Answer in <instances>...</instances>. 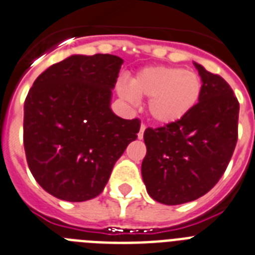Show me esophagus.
Wrapping results in <instances>:
<instances>
[{
	"label": "esophagus",
	"mask_w": 255,
	"mask_h": 255,
	"mask_svg": "<svg viewBox=\"0 0 255 255\" xmlns=\"http://www.w3.org/2000/svg\"><path fill=\"white\" fill-rule=\"evenodd\" d=\"M144 130H146V126L140 125L139 132H138V138H139V139H142V138H143V132H144Z\"/></svg>",
	"instance_id": "34e87169"
}]
</instances>
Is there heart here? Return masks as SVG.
<instances>
[{
    "label": "heart",
    "mask_w": 255,
    "mask_h": 255,
    "mask_svg": "<svg viewBox=\"0 0 255 255\" xmlns=\"http://www.w3.org/2000/svg\"><path fill=\"white\" fill-rule=\"evenodd\" d=\"M120 86L121 98L128 102L148 100V113L155 123L173 125L188 117L202 95V79L197 73L176 66H147Z\"/></svg>",
    "instance_id": "obj_1"
}]
</instances>
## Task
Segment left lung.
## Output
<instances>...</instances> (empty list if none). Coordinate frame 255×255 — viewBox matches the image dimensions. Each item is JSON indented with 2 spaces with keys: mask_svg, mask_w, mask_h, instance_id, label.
<instances>
[{
  "mask_svg": "<svg viewBox=\"0 0 255 255\" xmlns=\"http://www.w3.org/2000/svg\"><path fill=\"white\" fill-rule=\"evenodd\" d=\"M202 79L198 104L173 125L146 129L147 153L142 177L151 198L163 205H182L211 190L237 143L240 104L220 75L194 62Z\"/></svg>",
  "mask_w": 255,
  "mask_h": 255,
  "instance_id": "1",
  "label": "left lung"
}]
</instances>
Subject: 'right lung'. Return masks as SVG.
Returning a JSON list of instances; mask_svg holds the SVG:
<instances>
[{
    "label": "right lung",
    "mask_w": 255,
    "mask_h": 255,
    "mask_svg": "<svg viewBox=\"0 0 255 255\" xmlns=\"http://www.w3.org/2000/svg\"><path fill=\"white\" fill-rule=\"evenodd\" d=\"M123 58L73 54L33 82L24 102L23 143L29 170L62 201L98 197L140 121L111 108Z\"/></svg>",
    "instance_id": "1"
}]
</instances>
